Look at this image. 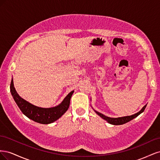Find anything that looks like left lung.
<instances>
[{"instance_id":"1","label":"left lung","mask_w":160,"mask_h":160,"mask_svg":"<svg viewBox=\"0 0 160 160\" xmlns=\"http://www.w3.org/2000/svg\"><path fill=\"white\" fill-rule=\"evenodd\" d=\"M146 105L144 106V107L141 109V111H139L138 113H135L134 115H130V116H125V117H122V118H109V117H108V116H105L103 114L99 112H98V111H95V112L98 113L101 118H102L103 119L106 120L107 122L111 124H113V125H122V124H124L125 123H127L128 122H129V121L132 120L133 119L135 118L136 117H138V116L141 114L142 112H143V111L145 110V109H146Z\"/></svg>"}]
</instances>
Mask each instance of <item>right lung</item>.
<instances>
[{
  "label": "right lung",
  "instance_id": "1",
  "mask_svg": "<svg viewBox=\"0 0 160 160\" xmlns=\"http://www.w3.org/2000/svg\"><path fill=\"white\" fill-rule=\"evenodd\" d=\"M10 88L13 98L22 112L29 119L42 124L51 123L60 118L69 109L71 98L74 92L73 91L70 92L62 102L56 107L42 108L34 105L21 98L14 88L13 79L11 81Z\"/></svg>",
  "mask_w": 160,
  "mask_h": 160
}]
</instances>
